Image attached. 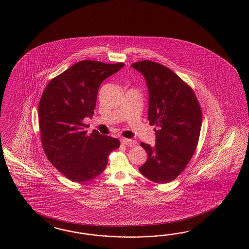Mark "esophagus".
Returning a JSON list of instances; mask_svg holds the SVG:
<instances>
[{
  "label": "esophagus",
  "mask_w": 249,
  "mask_h": 249,
  "mask_svg": "<svg viewBox=\"0 0 249 249\" xmlns=\"http://www.w3.org/2000/svg\"><path fill=\"white\" fill-rule=\"evenodd\" d=\"M121 143L126 145V146H133L135 144V141H132L130 139H126L122 138L121 140Z\"/></svg>",
  "instance_id": "1"
}]
</instances>
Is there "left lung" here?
Instances as JSON below:
<instances>
[{
    "label": "left lung",
    "mask_w": 249,
    "mask_h": 249,
    "mask_svg": "<svg viewBox=\"0 0 249 249\" xmlns=\"http://www.w3.org/2000/svg\"><path fill=\"white\" fill-rule=\"evenodd\" d=\"M131 68L146 80L148 120L157 127L155 145L141 143L148 159L139 171L151 181L166 183L181 174L196 151L202 110L194 91L171 69L148 60Z\"/></svg>",
    "instance_id": "obj_1"
}]
</instances>
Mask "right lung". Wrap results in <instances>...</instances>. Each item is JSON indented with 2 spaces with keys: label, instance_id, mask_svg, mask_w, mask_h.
<instances>
[{
  "label": "right lung",
  "instance_id": "right-lung-1",
  "mask_svg": "<svg viewBox=\"0 0 249 249\" xmlns=\"http://www.w3.org/2000/svg\"><path fill=\"white\" fill-rule=\"evenodd\" d=\"M125 65L84 60L53 78L38 107L39 127L45 155L61 174L75 182L89 181L105 170L107 156L120 141L88 134L85 118H92L100 84Z\"/></svg>",
  "mask_w": 249,
  "mask_h": 249
}]
</instances>
